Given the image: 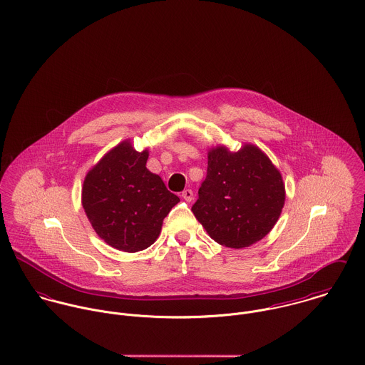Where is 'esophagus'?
I'll list each match as a JSON object with an SVG mask.
<instances>
[{"mask_svg": "<svg viewBox=\"0 0 365 365\" xmlns=\"http://www.w3.org/2000/svg\"><path fill=\"white\" fill-rule=\"evenodd\" d=\"M181 197H182L187 202H191V201L194 200V192H192L191 190H185V191H182Z\"/></svg>", "mask_w": 365, "mask_h": 365, "instance_id": "esophagus-1", "label": "esophagus"}]
</instances>
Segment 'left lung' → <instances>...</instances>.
<instances>
[{"label": "left lung", "instance_id": "1", "mask_svg": "<svg viewBox=\"0 0 365 365\" xmlns=\"http://www.w3.org/2000/svg\"><path fill=\"white\" fill-rule=\"evenodd\" d=\"M192 212L209 236L230 249H243L265 237L285 204L279 170L252 143L230 152L219 145L208 152L207 178Z\"/></svg>", "mask_w": 365, "mask_h": 365}]
</instances>
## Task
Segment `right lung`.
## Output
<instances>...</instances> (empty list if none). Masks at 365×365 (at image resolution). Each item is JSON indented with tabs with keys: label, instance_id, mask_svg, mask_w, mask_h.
Masks as SVG:
<instances>
[{
	"label": "right lung",
	"instance_id": "right-lung-1",
	"mask_svg": "<svg viewBox=\"0 0 365 365\" xmlns=\"http://www.w3.org/2000/svg\"><path fill=\"white\" fill-rule=\"evenodd\" d=\"M149 150L123 140L86 175L81 204L96 233L113 249L136 253L156 242L164 217L180 198L148 170Z\"/></svg>",
	"mask_w": 365,
	"mask_h": 365
}]
</instances>
